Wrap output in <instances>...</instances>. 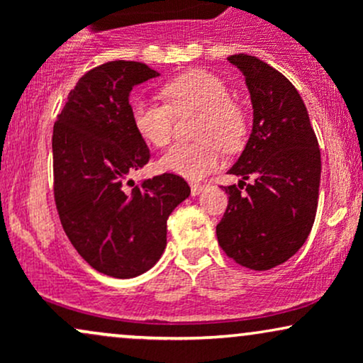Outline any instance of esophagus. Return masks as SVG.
I'll list each match as a JSON object with an SVG mask.
<instances>
[{
    "instance_id": "obj_1",
    "label": "esophagus",
    "mask_w": 363,
    "mask_h": 363,
    "mask_svg": "<svg viewBox=\"0 0 363 363\" xmlns=\"http://www.w3.org/2000/svg\"><path fill=\"white\" fill-rule=\"evenodd\" d=\"M206 187H208L206 184H193V186H191V194H193V196L201 194L203 191L206 189Z\"/></svg>"
}]
</instances>
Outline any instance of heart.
Masks as SVG:
<instances>
[{"label": "heart", "mask_w": 363, "mask_h": 363, "mask_svg": "<svg viewBox=\"0 0 363 363\" xmlns=\"http://www.w3.org/2000/svg\"><path fill=\"white\" fill-rule=\"evenodd\" d=\"M162 94L169 104L145 99L131 102V119L136 131L153 147H165L172 136L174 112L201 111L194 143H179L160 158V169L165 172L199 181L220 165L223 148L234 152L242 145L245 116L237 104L230 101L228 85L216 74L205 69H191L165 83Z\"/></svg>", "instance_id": "heart-1"}]
</instances>
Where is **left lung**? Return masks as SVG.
Segmentation results:
<instances>
[{
	"label": "left lung",
	"mask_w": 363,
	"mask_h": 363,
	"mask_svg": "<svg viewBox=\"0 0 363 363\" xmlns=\"http://www.w3.org/2000/svg\"><path fill=\"white\" fill-rule=\"evenodd\" d=\"M227 60L242 72L251 94L252 131L228 170L240 181L223 187L228 205L216 237L228 257L264 272L290 259L311 234L319 198V143L289 78L249 54ZM249 177L252 185L245 184Z\"/></svg>",
	"instance_id": "obj_1"
}]
</instances>
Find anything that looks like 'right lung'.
Masks as SVG:
<instances>
[{"label":"right lung","instance_id":"right-lung-1","mask_svg":"<svg viewBox=\"0 0 363 363\" xmlns=\"http://www.w3.org/2000/svg\"><path fill=\"white\" fill-rule=\"evenodd\" d=\"M160 77L136 61L90 69L54 123V199L66 235L94 269L135 278L160 259L167 218L191 194L176 174L131 187L150 150L131 119L133 86Z\"/></svg>","mask_w":363,"mask_h":363}]
</instances>
